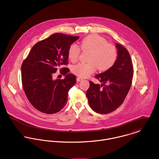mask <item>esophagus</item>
<instances>
[{
  "instance_id": "34e87169",
  "label": "esophagus",
  "mask_w": 159,
  "mask_h": 159,
  "mask_svg": "<svg viewBox=\"0 0 159 159\" xmlns=\"http://www.w3.org/2000/svg\"><path fill=\"white\" fill-rule=\"evenodd\" d=\"M82 80H83V79L81 78V77H77V82H80Z\"/></svg>"
}]
</instances>
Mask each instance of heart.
Listing matches in <instances>:
<instances>
[{"label": "heart", "instance_id": "1", "mask_svg": "<svg viewBox=\"0 0 159 159\" xmlns=\"http://www.w3.org/2000/svg\"><path fill=\"white\" fill-rule=\"evenodd\" d=\"M81 49L90 51L87 63H79L72 67V72L80 77H87L93 73L97 68L100 71L110 69L116 61L118 51L115 45L108 43L107 40L96 34L85 37L80 43ZM80 49L75 44H71L67 51L69 59L72 62H76L80 56Z\"/></svg>", "mask_w": 159, "mask_h": 159}]
</instances>
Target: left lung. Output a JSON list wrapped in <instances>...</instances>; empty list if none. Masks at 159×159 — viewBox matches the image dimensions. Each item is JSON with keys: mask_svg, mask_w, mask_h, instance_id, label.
Listing matches in <instances>:
<instances>
[{"mask_svg": "<svg viewBox=\"0 0 159 159\" xmlns=\"http://www.w3.org/2000/svg\"><path fill=\"white\" fill-rule=\"evenodd\" d=\"M118 57L115 64L105 72L96 75L102 84L90 81L86 95L90 108L96 113L108 114L116 110L126 97L133 77L130 54L122 45L116 43Z\"/></svg>", "mask_w": 159, "mask_h": 159, "instance_id": "1", "label": "left lung"}]
</instances>
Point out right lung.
I'll return each instance as SVG.
<instances>
[{"instance_id":"obj_1","label":"right lung","mask_w":159,"mask_h":159,"mask_svg":"<svg viewBox=\"0 0 159 159\" xmlns=\"http://www.w3.org/2000/svg\"><path fill=\"white\" fill-rule=\"evenodd\" d=\"M79 38L62 33H54L36 43L21 65V82L30 103L38 111L54 114L66 105L68 92L75 84L76 77L69 69H60L64 79H52L63 65L68 64L69 46Z\"/></svg>"}]
</instances>
